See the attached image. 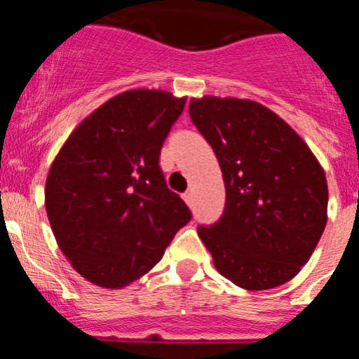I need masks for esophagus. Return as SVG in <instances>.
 Wrapping results in <instances>:
<instances>
[{
	"instance_id": "1",
	"label": "esophagus",
	"mask_w": 359,
	"mask_h": 359,
	"mask_svg": "<svg viewBox=\"0 0 359 359\" xmlns=\"http://www.w3.org/2000/svg\"><path fill=\"white\" fill-rule=\"evenodd\" d=\"M183 198H184V202H187L188 205H194V191H191V190L184 191Z\"/></svg>"
}]
</instances>
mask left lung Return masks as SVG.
Instances as JSON below:
<instances>
[{
  "instance_id": "left-lung-1",
  "label": "left lung",
  "mask_w": 359,
  "mask_h": 359,
  "mask_svg": "<svg viewBox=\"0 0 359 359\" xmlns=\"http://www.w3.org/2000/svg\"><path fill=\"white\" fill-rule=\"evenodd\" d=\"M190 117L221 165L226 202L197 228L217 271L247 290L287 283L311 257L327 224L325 172L297 133L250 100L204 97Z\"/></svg>"
}]
</instances>
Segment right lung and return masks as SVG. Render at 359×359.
Returning <instances> with one entry per match:
<instances>
[{
  "label": "right lung",
  "instance_id": "obj_1",
  "mask_svg": "<svg viewBox=\"0 0 359 359\" xmlns=\"http://www.w3.org/2000/svg\"><path fill=\"white\" fill-rule=\"evenodd\" d=\"M184 102L157 90L117 95L74 129L51 164L44 191L51 230L95 285L138 280L191 219L158 165Z\"/></svg>",
  "mask_w": 359,
  "mask_h": 359
}]
</instances>
